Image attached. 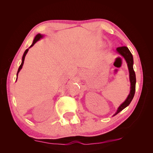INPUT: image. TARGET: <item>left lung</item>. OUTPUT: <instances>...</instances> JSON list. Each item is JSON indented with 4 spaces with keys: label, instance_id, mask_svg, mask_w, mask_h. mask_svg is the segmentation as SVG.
I'll use <instances>...</instances> for the list:
<instances>
[{
    "label": "left lung",
    "instance_id": "1",
    "mask_svg": "<svg viewBox=\"0 0 153 153\" xmlns=\"http://www.w3.org/2000/svg\"><path fill=\"white\" fill-rule=\"evenodd\" d=\"M117 52L123 56L125 61H126L128 68V70H129V81H130V92H129V95L128 96L126 100H125L124 102L119 106V107L118 108L116 113H115L114 116L115 115H117L118 113H119L121 111H122L124 108H125L128 106L129 104H130L131 101H132L134 95H135V85H136V76H135V73L133 69V55L130 52V51L129 50L128 48L126 47H117Z\"/></svg>",
    "mask_w": 153,
    "mask_h": 153
}]
</instances>
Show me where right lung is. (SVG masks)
<instances>
[{
  "mask_svg": "<svg viewBox=\"0 0 153 153\" xmlns=\"http://www.w3.org/2000/svg\"><path fill=\"white\" fill-rule=\"evenodd\" d=\"M43 37V35H41V34H37L36 36V37L34 38V41H33V43H32V44L30 45V47H29V48H30V47H32V46H33L37 41H38V40H39L41 38H42ZM29 48L28 49H27L25 51V52H24V55H23V57H22V64H20V67H19V68H18V72H17V74H16V76H18V73L20 72V71L21 70V69L22 68V66H23V65H24V60H25V55H26V54L27 53V52H28V51H29ZM16 79H17V78H16Z\"/></svg>",
  "mask_w": 153,
  "mask_h": 153,
  "instance_id": "obj_1",
  "label": "right lung"
}]
</instances>
